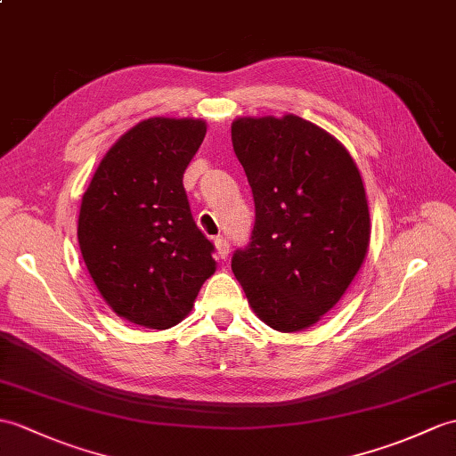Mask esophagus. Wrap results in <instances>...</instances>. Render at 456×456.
Masks as SVG:
<instances>
[{
    "label": "esophagus",
    "instance_id": "1",
    "mask_svg": "<svg viewBox=\"0 0 456 456\" xmlns=\"http://www.w3.org/2000/svg\"><path fill=\"white\" fill-rule=\"evenodd\" d=\"M216 248H217V254L221 260H225L229 256V240L225 237L216 239Z\"/></svg>",
    "mask_w": 456,
    "mask_h": 456
}]
</instances>
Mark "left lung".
<instances>
[{
  "instance_id": "1",
  "label": "left lung",
  "mask_w": 456,
  "mask_h": 456,
  "mask_svg": "<svg viewBox=\"0 0 456 456\" xmlns=\"http://www.w3.org/2000/svg\"><path fill=\"white\" fill-rule=\"evenodd\" d=\"M231 142L254 198V229L231 268L258 319L297 332L340 301L369 247L365 188L346 147L313 122L237 118Z\"/></svg>"
}]
</instances>
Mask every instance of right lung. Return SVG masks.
I'll return each instance as SVG.
<instances>
[{
	"label": "right lung",
	"mask_w": 456,
	"mask_h": 456,
	"mask_svg": "<svg viewBox=\"0 0 456 456\" xmlns=\"http://www.w3.org/2000/svg\"><path fill=\"white\" fill-rule=\"evenodd\" d=\"M204 135V120H143L110 147L83 194L85 266L102 299L134 324H178L216 272V247L198 229L183 186Z\"/></svg>",
	"instance_id": "right-lung-1"
}]
</instances>
